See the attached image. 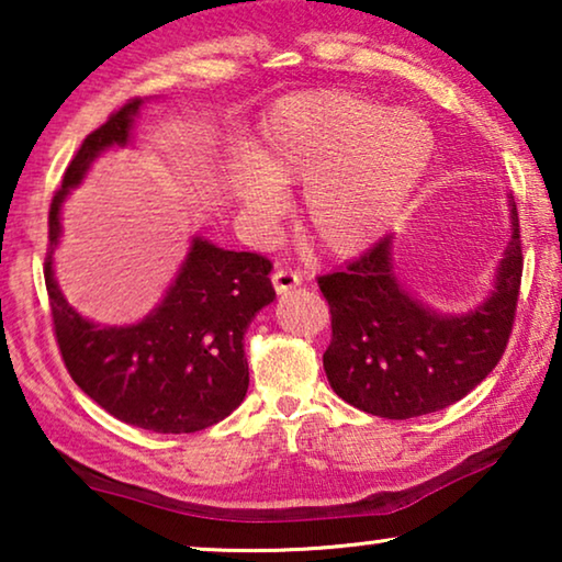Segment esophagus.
Segmentation results:
<instances>
[{
	"mask_svg": "<svg viewBox=\"0 0 562 562\" xmlns=\"http://www.w3.org/2000/svg\"><path fill=\"white\" fill-rule=\"evenodd\" d=\"M271 281H273V289L279 291V294H286V291L296 289L299 283H302V276H299L296 271H289V268H279V271H273Z\"/></svg>",
	"mask_w": 562,
	"mask_h": 562,
	"instance_id": "esophagus-1",
	"label": "esophagus"
}]
</instances>
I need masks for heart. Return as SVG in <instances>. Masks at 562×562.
I'll list each match as a JSON object with an SVG mask.
<instances>
[{"mask_svg":"<svg viewBox=\"0 0 562 562\" xmlns=\"http://www.w3.org/2000/svg\"><path fill=\"white\" fill-rule=\"evenodd\" d=\"M435 137L412 112H391L356 91L279 99L260 120L250 158L227 189L252 222L281 210L283 187L304 183V222L322 248L350 256L371 245L417 189Z\"/></svg>","mask_w":562,"mask_h":562,"instance_id":"1","label":"heart"}]
</instances>
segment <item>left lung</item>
I'll use <instances>...</instances> for the list:
<instances>
[{"instance_id":"obj_1","label":"left lung","mask_w":562,"mask_h":562,"mask_svg":"<svg viewBox=\"0 0 562 562\" xmlns=\"http://www.w3.org/2000/svg\"><path fill=\"white\" fill-rule=\"evenodd\" d=\"M512 243L496 289L465 317H440L406 294L391 263V237L337 273L319 276L333 340L322 363L329 386L360 412L412 419L473 391L509 345L521 286V235L512 202Z\"/></svg>"}]
</instances>
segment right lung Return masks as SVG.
Returning a JSON list of instances; mask_svg holds the SVG:
<instances>
[{
    "mask_svg": "<svg viewBox=\"0 0 562 562\" xmlns=\"http://www.w3.org/2000/svg\"><path fill=\"white\" fill-rule=\"evenodd\" d=\"M140 99H127L68 164L50 199L45 289L53 335L68 375L83 394L127 425L181 435L217 425L248 391L243 337L250 319L273 302L271 260L260 252L222 250L194 240L164 304L133 327H99L66 304L53 281L60 202L104 148L125 145Z\"/></svg>",
    "mask_w": 562,
    "mask_h": 562,
    "instance_id": "obj_1",
    "label": "right lung"
}]
</instances>
